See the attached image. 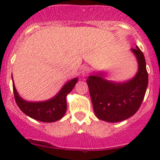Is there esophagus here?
I'll return each instance as SVG.
<instances>
[{
	"instance_id": "esophagus-1",
	"label": "esophagus",
	"mask_w": 160,
	"mask_h": 160,
	"mask_svg": "<svg viewBox=\"0 0 160 160\" xmlns=\"http://www.w3.org/2000/svg\"><path fill=\"white\" fill-rule=\"evenodd\" d=\"M89 72H90V69L86 67V66H83V67L80 68V74H81V76H83V77L87 76Z\"/></svg>"
}]
</instances>
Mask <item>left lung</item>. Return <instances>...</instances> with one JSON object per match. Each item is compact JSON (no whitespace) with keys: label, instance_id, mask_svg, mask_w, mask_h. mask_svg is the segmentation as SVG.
<instances>
[{"label":"left lung","instance_id":"left-lung-1","mask_svg":"<svg viewBox=\"0 0 160 160\" xmlns=\"http://www.w3.org/2000/svg\"><path fill=\"white\" fill-rule=\"evenodd\" d=\"M138 62L136 75L126 81L107 80V73H95L88 77L90 98L95 115L110 123L133 116L141 105L148 87V73L144 54L140 49H131Z\"/></svg>","mask_w":160,"mask_h":160}]
</instances>
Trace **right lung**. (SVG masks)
<instances>
[{
    "label": "right lung",
    "mask_w": 160,
    "mask_h": 160,
    "mask_svg": "<svg viewBox=\"0 0 160 160\" xmlns=\"http://www.w3.org/2000/svg\"><path fill=\"white\" fill-rule=\"evenodd\" d=\"M77 82L78 78H74L65 83L60 91L51 99L44 101L34 102L27 101L20 96L13 81L14 96L19 108L27 116L38 121L51 123L57 121L65 115L67 109L66 96L73 90Z\"/></svg>",
    "instance_id": "1"
}]
</instances>
